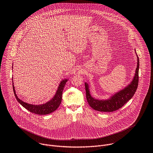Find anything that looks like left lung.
<instances>
[{
  "label": "left lung",
  "instance_id": "left-lung-1",
  "mask_svg": "<svg viewBox=\"0 0 153 153\" xmlns=\"http://www.w3.org/2000/svg\"><path fill=\"white\" fill-rule=\"evenodd\" d=\"M136 56L137 58V65L133 80L124 89L116 93L109 99L99 100L93 98L90 94L88 84L86 82L85 83L86 100L90 106L94 110L102 112L114 111L122 108L129 100L133 97L137 90L139 83V59L137 53Z\"/></svg>",
  "mask_w": 153,
  "mask_h": 153
}]
</instances>
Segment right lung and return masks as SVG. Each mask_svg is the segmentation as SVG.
Returning a JSON list of instances; mask_svg holds the SVG:
<instances>
[{"instance_id": "obj_1", "label": "right lung", "mask_w": 153, "mask_h": 153, "mask_svg": "<svg viewBox=\"0 0 153 153\" xmlns=\"http://www.w3.org/2000/svg\"><path fill=\"white\" fill-rule=\"evenodd\" d=\"M68 81V79L62 80L57 90L54 95V96L48 102L45 103H43L41 105H33L29 104L28 103L24 102L22 100H20L16 94L13 82V91L15 95V97L18 101V102L27 110H28L31 113H34L36 114L39 115H46L48 114H50L53 111H56L62 102V92L63 90L64 87L66 84V82Z\"/></svg>"}]
</instances>
